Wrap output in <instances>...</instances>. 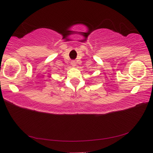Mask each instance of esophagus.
Returning a JSON list of instances; mask_svg holds the SVG:
<instances>
[{"label": "esophagus", "instance_id": "esophagus-1", "mask_svg": "<svg viewBox=\"0 0 153 153\" xmlns=\"http://www.w3.org/2000/svg\"><path fill=\"white\" fill-rule=\"evenodd\" d=\"M71 64H72V66H76V63L74 62H72V63H71Z\"/></svg>", "mask_w": 153, "mask_h": 153}]
</instances>
